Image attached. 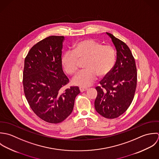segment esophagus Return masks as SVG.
I'll return each instance as SVG.
<instances>
[{
  "label": "esophagus",
  "instance_id": "34e87169",
  "mask_svg": "<svg viewBox=\"0 0 159 159\" xmlns=\"http://www.w3.org/2000/svg\"><path fill=\"white\" fill-rule=\"evenodd\" d=\"M87 88H84V87H79V90L80 91V92H84L86 90H87Z\"/></svg>",
  "mask_w": 159,
  "mask_h": 159
}]
</instances>
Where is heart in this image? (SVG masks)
Instances as JSON below:
<instances>
[{
    "label": "heart",
    "instance_id": "b5f03b06",
    "mask_svg": "<svg viewBox=\"0 0 159 159\" xmlns=\"http://www.w3.org/2000/svg\"><path fill=\"white\" fill-rule=\"evenodd\" d=\"M86 58L84 67L73 79L74 85L87 87L95 80L96 75L109 74L116 63V52L112 47L102 45L94 39L81 40L73 46L72 51L66 52L61 58V65L69 75L74 74L78 69V59Z\"/></svg>",
    "mask_w": 159,
    "mask_h": 159
}]
</instances>
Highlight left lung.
Returning <instances> with one entry per match:
<instances>
[{"label": "left lung", "instance_id": "8db88e82", "mask_svg": "<svg viewBox=\"0 0 159 159\" xmlns=\"http://www.w3.org/2000/svg\"><path fill=\"white\" fill-rule=\"evenodd\" d=\"M111 37L117 50L116 64L109 74L96 87V111L107 119H115L124 114L130 106L135 93L137 72L134 58L125 43L112 34Z\"/></svg>", "mask_w": 159, "mask_h": 159}]
</instances>
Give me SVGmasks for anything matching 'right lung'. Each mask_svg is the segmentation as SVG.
<instances>
[{
  "label": "right lung",
  "instance_id": "add662e5",
  "mask_svg": "<svg viewBox=\"0 0 159 159\" xmlns=\"http://www.w3.org/2000/svg\"><path fill=\"white\" fill-rule=\"evenodd\" d=\"M64 36L52 35L34 45L25 60L23 84L34 112L43 120L58 124L72 112L78 87H70L61 65Z\"/></svg>",
  "mask_w": 159,
  "mask_h": 159
}]
</instances>
